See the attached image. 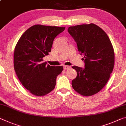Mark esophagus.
<instances>
[{"label":"esophagus","mask_w":126,"mask_h":126,"mask_svg":"<svg viewBox=\"0 0 126 126\" xmlns=\"http://www.w3.org/2000/svg\"><path fill=\"white\" fill-rule=\"evenodd\" d=\"M70 66H66V65H64L63 66V69H64L65 70H67V69H69L70 68Z\"/></svg>","instance_id":"1"}]
</instances>
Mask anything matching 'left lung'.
<instances>
[{
    "mask_svg": "<svg viewBox=\"0 0 126 126\" xmlns=\"http://www.w3.org/2000/svg\"><path fill=\"white\" fill-rule=\"evenodd\" d=\"M85 68L74 66L77 77L71 82L74 90L81 95L90 96L100 91L110 78L114 66V51L106 32L94 24L70 26Z\"/></svg>",
    "mask_w": 126,
    "mask_h": 126,
    "instance_id": "1",
    "label": "left lung"
}]
</instances>
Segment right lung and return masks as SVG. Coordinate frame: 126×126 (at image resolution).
Listing matches in <instances>:
<instances>
[{"label":"right lung","instance_id":"obj_1","mask_svg":"<svg viewBox=\"0 0 126 126\" xmlns=\"http://www.w3.org/2000/svg\"><path fill=\"white\" fill-rule=\"evenodd\" d=\"M65 28L35 25L23 34L14 51V69L20 82L31 94L45 96L56 86L62 66H52L43 62L48 55L55 38Z\"/></svg>","mask_w":126,"mask_h":126}]
</instances>
